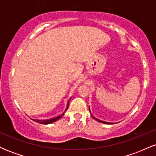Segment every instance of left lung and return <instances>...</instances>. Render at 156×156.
Masks as SVG:
<instances>
[{
	"mask_svg": "<svg viewBox=\"0 0 156 156\" xmlns=\"http://www.w3.org/2000/svg\"><path fill=\"white\" fill-rule=\"evenodd\" d=\"M89 111H90V109H89ZM90 113H91V112H90ZM92 117L94 118V119H95V120L98 121V122H102V123H105V124H111V122H103V121L99 120V119H97V118H95V117H93V116H92Z\"/></svg>",
	"mask_w": 156,
	"mask_h": 156,
	"instance_id": "obj_1",
	"label": "left lung"
}]
</instances>
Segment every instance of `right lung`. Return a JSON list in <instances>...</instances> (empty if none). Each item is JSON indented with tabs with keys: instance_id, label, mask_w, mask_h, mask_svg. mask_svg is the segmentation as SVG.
Segmentation results:
<instances>
[{
	"instance_id": "obj_1",
	"label": "right lung",
	"mask_w": 156,
	"mask_h": 156,
	"mask_svg": "<svg viewBox=\"0 0 156 156\" xmlns=\"http://www.w3.org/2000/svg\"><path fill=\"white\" fill-rule=\"evenodd\" d=\"M70 100V99H69ZM69 101H68V102H67V107H66V108H65V110H64V112L62 113V114H60V115H58V117H54V118H53V119H46V120H39V119H34V121H35V122H38V123H40V124H44V125H48V124H51V123H52V122H55V121H57L58 120V119H59L61 117H62V116L64 115V113H65V112H67V110L68 109V106H69Z\"/></svg>"
}]
</instances>
